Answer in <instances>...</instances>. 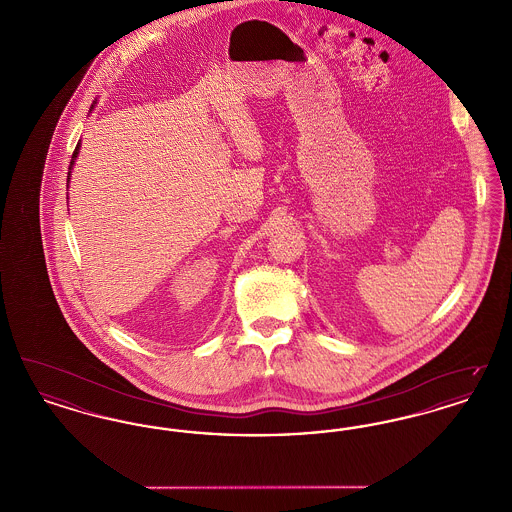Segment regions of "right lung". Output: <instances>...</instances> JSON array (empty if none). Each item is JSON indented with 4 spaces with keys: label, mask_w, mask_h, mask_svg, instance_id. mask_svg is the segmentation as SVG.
Returning <instances> with one entry per match:
<instances>
[{
    "label": "right lung",
    "mask_w": 512,
    "mask_h": 512,
    "mask_svg": "<svg viewBox=\"0 0 512 512\" xmlns=\"http://www.w3.org/2000/svg\"><path fill=\"white\" fill-rule=\"evenodd\" d=\"M96 107V101H94V105H92V109ZM90 109V111H92ZM78 151H80V142L76 144V149H74L73 159H71V165H69V176H67V182H71V171H73L74 163H76V157H78Z\"/></svg>",
    "instance_id": "1"
}]
</instances>
